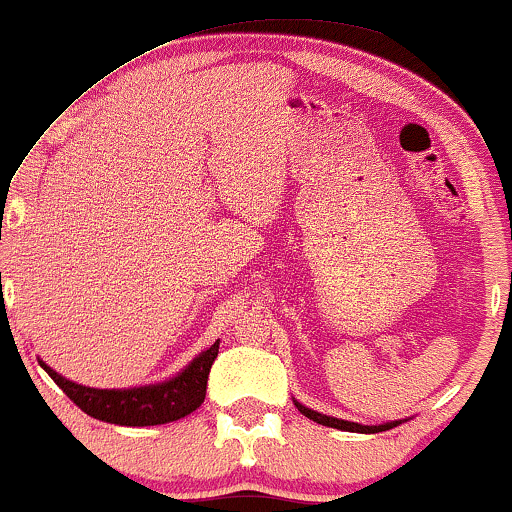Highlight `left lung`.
<instances>
[{
    "instance_id": "obj_1",
    "label": "left lung",
    "mask_w": 512,
    "mask_h": 512,
    "mask_svg": "<svg viewBox=\"0 0 512 512\" xmlns=\"http://www.w3.org/2000/svg\"><path fill=\"white\" fill-rule=\"evenodd\" d=\"M294 405H297V410L302 412L304 417L314 419L316 424L333 426V429H342V431H357V434H378V431H388V429H393V426H398V424H400V422H390V424H381V426H362V424H354V422H345V419L326 417V414L309 410V407L299 405V402H294Z\"/></svg>"
}]
</instances>
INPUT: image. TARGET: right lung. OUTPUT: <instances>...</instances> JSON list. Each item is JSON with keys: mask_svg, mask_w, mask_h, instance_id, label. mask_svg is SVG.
Returning a JSON list of instances; mask_svg holds the SVG:
<instances>
[{"mask_svg": "<svg viewBox=\"0 0 512 512\" xmlns=\"http://www.w3.org/2000/svg\"><path fill=\"white\" fill-rule=\"evenodd\" d=\"M218 345L220 340H215L206 352L198 354L194 362L186 366L182 374L174 376L172 381L131 390H98L78 386L74 381H66L47 364L40 362V366L64 390L66 398L93 419L119 426H155L177 422V419L194 412L196 407H201V402L206 400L210 366L218 357Z\"/></svg>", "mask_w": 512, "mask_h": 512, "instance_id": "add662e5", "label": "right lung"}]
</instances>
